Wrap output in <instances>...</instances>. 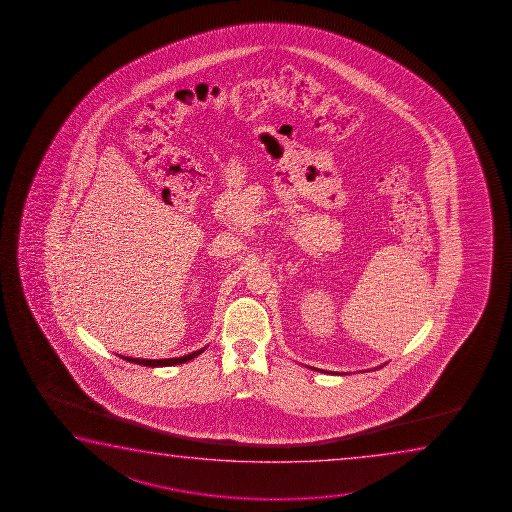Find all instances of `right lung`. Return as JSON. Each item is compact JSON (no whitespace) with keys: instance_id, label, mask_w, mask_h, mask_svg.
Segmentation results:
<instances>
[{"instance_id":"1","label":"right lung","mask_w":512,"mask_h":512,"mask_svg":"<svg viewBox=\"0 0 512 512\" xmlns=\"http://www.w3.org/2000/svg\"><path fill=\"white\" fill-rule=\"evenodd\" d=\"M206 350V346L201 348V350L192 351L189 355H185V357L180 358H164V360H147V358H131V357H120L127 360V362H134V364L147 365V367H168V365H178L185 364V362H189L192 358H196L197 355H201L203 351Z\"/></svg>"}]
</instances>
